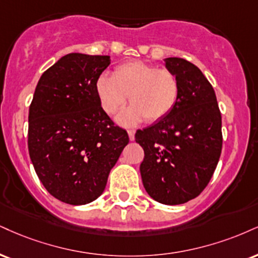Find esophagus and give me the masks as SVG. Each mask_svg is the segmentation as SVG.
I'll return each mask as SVG.
<instances>
[{"mask_svg":"<svg viewBox=\"0 0 258 258\" xmlns=\"http://www.w3.org/2000/svg\"><path fill=\"white\" fill-rule=\"evenodd\" d=\"M127 133H128V137H130V141H135V133H136V131L135 130H128V131H127Z\"/></svg>","mask_w":258,"mask_h":258,"instance_id":"obj_1","label":"esophagus"}]
</instances>
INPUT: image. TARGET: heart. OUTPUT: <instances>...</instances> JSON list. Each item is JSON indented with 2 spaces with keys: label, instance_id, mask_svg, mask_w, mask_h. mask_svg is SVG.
<instances>
[{
  "label": "heart",
  "instance_id": "obj_1",
  "mask_svg": "<svg viewBox=\"0 0 258 258\" xmlns=\"http://www.w3.org/2000/svg\"><path fill=\"white\" fill-rule=\"evenodd\" d=\"M95 89L102 109L110 115L122 108L128 96L131 104L116 117L122 126L135 125L144 117L149 122L163 119L174 109L180 94L174 73L139 61L120 64L113 76L101 74Z\"/></svg>",
  "mask_w": 258,
  "mask_h": 258
}]
</instances>
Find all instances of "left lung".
<instances>
[{"label": "left lung", "instance_id": "1", "mask_svg": "<svg viewBox=\"0 0 258 258\" xmlns=\"http://www.w3.org/2000/svg\"><path fill=\"white\" fill-rule=\"evenodd\" d=\"M178 77L180 94L167 116L136 133L144 150L141 175L153 200L176 206L196 198L218 166L222 149L221 113L215 91L197 66L180 57L164 58Z\"/></svg>", "mask_w": 258, "mask_h": 258}]
</instances>
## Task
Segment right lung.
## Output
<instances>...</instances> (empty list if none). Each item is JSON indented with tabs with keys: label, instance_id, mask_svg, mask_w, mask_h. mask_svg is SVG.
Segmentation results:
<instances>
[{
	"label": "right lung",
	"instance_id": "right-lung-1",
	"mask_svg": "<svg viewBox=\"0 0 258 258\" xmlns=\"http://www.w3.org/2000/svg\"><path fill=\"white\" fill-rule=\"evenodd\" d=\"M110 56L71 52L42 74L29 110V153L46 191L83 206L103 194L128 144L125 130L102 109L96 80Z\"/></svg>",
	"mask_w": 258,
	"mask_h": 258
}]
</instances>
